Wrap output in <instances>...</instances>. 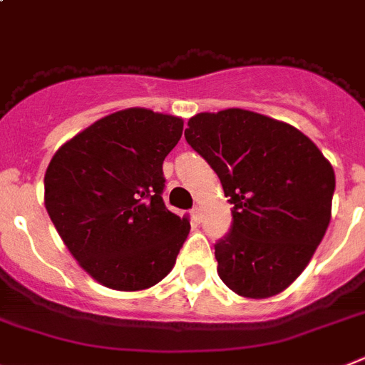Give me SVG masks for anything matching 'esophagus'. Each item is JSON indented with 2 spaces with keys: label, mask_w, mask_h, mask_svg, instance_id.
Instances as JSON below:
<instances>
[{
  "label": "esophagus",
  "mask_w": 365,
  "mask_h": 365,
  "mask_svg": "<svg viewBox=\"0 0 365 365\" xmlns=\"http://www.w3.org/2000/svg\"><path fill=\"white\" fill-rule=\"evenodd\" d=\"M190 214H192V220H194L195 223H201V208L194 207V208H192V212H190Z\"/></svg>",
  "instance_id": "obj_1"
}]
</instances>
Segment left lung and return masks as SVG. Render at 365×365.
I'll use <instances>...</instances> for the list:
<instances>
[{"label":"left lung","instance_id":"obj_1","mask_svg":"<svg viewBox=\"0 0 365 365\" xmlns=\"http://www.w3.org/2000/svg\"><path fill=\"white\" fill-rule=\"evenodd\" d=\"M185 138L232 205L229 232L214 245L220 279L244 297L280 294L329 227L331 162L295 127L242 108L190 118Z\"/></svg>","mask_w":365,"mask_h":365}]
</instances>
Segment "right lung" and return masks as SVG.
Instances as JSON below:
<instances>
[{
	"instance_id": "right-lung-1",
	"label": "right lung",
	"mask_w": 365,
	"mask_h": 365,
	"mask_svg": "<svg viewBox=\"0 0 365 365\" xmlns=\"http://www.w3.org/2000/svg\"><path fill=\"white\" fill-rule=\"evenodd\" d=\"M180 135V118L127 108L73 136L49 162L43 188L53 225L107 288L157 284L188 238V217L170 212L162 199V162Z\"/></svg>"
}]
</instances>
